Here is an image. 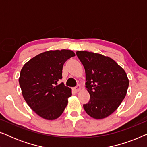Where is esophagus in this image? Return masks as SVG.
<instances>
[{
	"label": "esophagus",
	"instance_id": "1",
	"mask_svg": "<svg viewBox=\"0 0 147 147\" xmlns=\"http://www.w3.org/2000/svg\"><path fill=\"white\" fill-rule=\"evenodd\" d=\"M81 89H82V86H80V85H78L77 86H76V87H75V88H74V91L75 92H76V93H77V92H79Z\"/></svg>",
	"mask_w": 147,
	"mask_h": 147
}]
</instances>
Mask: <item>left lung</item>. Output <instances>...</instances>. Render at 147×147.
I'll return each mask as SVG.
<instances>
[{
	"instance_id": "8db88e82",
	"label": "left lung",
	"mask_w": 147,
	"mask_h": 147,
	"mask_svg": "<svg viewBox=\"0 0 147 147\" xmlns=\"http://www.w3.org/2000/svg\"><path fill=\"white\" fill-rule=\"evenodd\" d=\"M86 71V88L90 101L84 104L88 115L103 119L113 113L125 98L129 80L116 62L102 54L86 51L76 52Z\"/></svg>"
}]
</instances>
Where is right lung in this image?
I'll use <instances>...</instances> for the list:
<instances>
[{
  "instance_id": "right-lung-1",
  "label": "right lung",
  "mask_w": 147,
  "mask_h": 147,
  "mask_svg": "<svg viewBox=\"0 0 147 147\" xmlns=\"http://www.w3.org/2000/svg\"><path fill=\"white\" fill-rule=\"evenodd\" d=\"M69 49L50 50L36 55L22 68L19 79L24 99L44 119H57L67 105L71 90L57 82L62 78L63 65L75 56Z\"/></svg>"
}]
</instances>
